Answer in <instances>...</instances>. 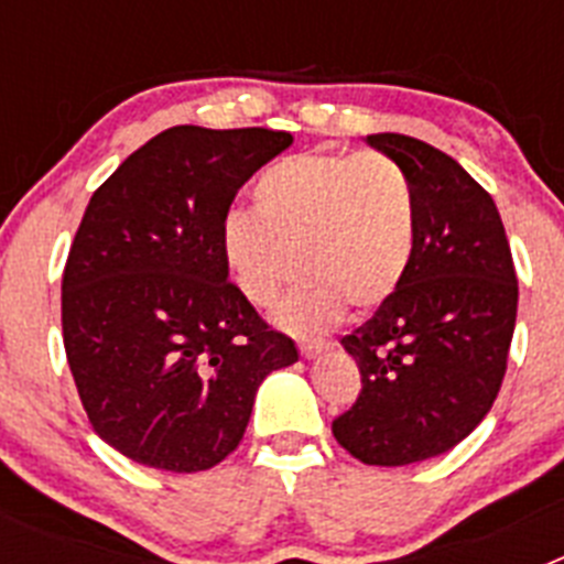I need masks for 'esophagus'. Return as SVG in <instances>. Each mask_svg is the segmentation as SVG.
Returning a JSON list of instances; mask_svg holds the SVG:
<instances>
[{
	"mask_svg": "<svg viewBox=\"0 0 564 564\" xmlns=\"http://www.w3.org/2000/svg\"><path fill=\"white\" fill-rule=\"evenodd\" d=\"M327 350H330V344L327 341H302L299 344V352H302L305 358H318L322 352H327Z\"/></svg>",
	"mask_w": 564,
	"mask_h": 564,
	"instance_id": "obj_1",
	"label": "esophagus"
}]
</instances>
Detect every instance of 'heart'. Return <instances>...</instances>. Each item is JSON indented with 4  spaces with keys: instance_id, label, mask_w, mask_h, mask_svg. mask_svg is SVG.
<instances>
[{
    "instance_id": "obj_1",
    "label": "heart",
    "mask_w": 564,
    "mask_h": 564,
    "mask_svg": "<svg viewBox=\"0 0 564 564\" xmlns=\"http://www.w3.org/2000/svg\"><path fill=\"white\" fill-rule=\"evenodd\" d=\"M417 242L410 172L378 152H302L271 163L253 183V212L223 223V253L239 293L257 307L305 273L276 322L299 336L330 330L352 313L390 302Z\"/></svg>"
}]
</instances>
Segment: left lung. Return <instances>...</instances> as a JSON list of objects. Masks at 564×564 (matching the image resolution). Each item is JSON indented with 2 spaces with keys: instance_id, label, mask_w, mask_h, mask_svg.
Here are the masks:
<instances>
[{
  "instance_id": "1",
  "label": "left lung",
  "mask_w": 564,
  "mask_h": 564,
  "mask_svg": "<svg viewBox=\"0 0 564 564\" xmlns=\"http://www.w3.org/2000/svg\"><path fill=\"white\" fill-rule=\"evenodd\" d=\"M410 172L417 242L401 288L344 336L361 392L333 435L367 466L449 452L488 415L517 325V273L491 194L449 154L410 134H367Z\"/></svg>"
}]
</instances>
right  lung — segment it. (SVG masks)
I'll return each instance as SVG.
<instances>
[{
    "instance_id": "right-lung-1",
    "label": "right lung",
    "mask_w": 564,
    "mask_h": 564,
    "mask_svg": "<svg viewBox=\"0 0 564 564\" xmlns=\"http://www.w3.org/2000/svg\"><path fill=\"white\" fill-rule=\"evenodd\" d=\"M273 129L172 127L93 194L62 279L69 372L93 430L143 466L192 475L246 435L259 383L296 344L228 282L223 223Z\"/></svg>"
}]
</instances>
